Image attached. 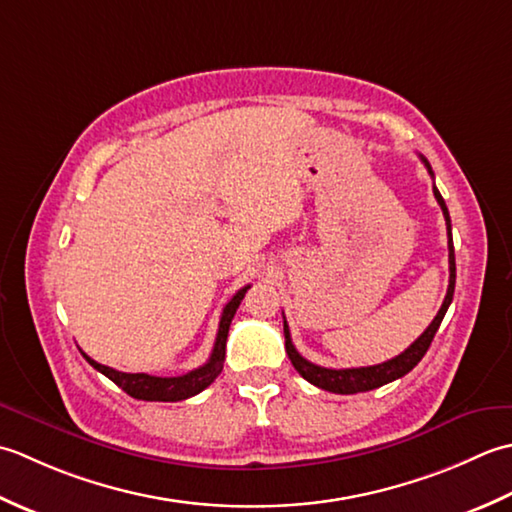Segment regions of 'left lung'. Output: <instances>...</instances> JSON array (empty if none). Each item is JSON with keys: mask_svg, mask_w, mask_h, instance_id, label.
<instances>
[{"mask_svg": "<svg viewBox=\"0 0 512 512\" xmlns=\"http://www.w3.org/2000/svg\"><path fill=\"white\" fill-rule=\"evenodd\" d=\"M422 163L426 165V170L433 176V170L429 161L424 159L420 154ZM433 194L437 198V203H440L444 218H446V232H448V269H451V276H448V289H446V298L442 302L440 311H437V316L433 318V322L426 331L422 333L420 338H417L409 349L402 351L400 356H395L387 362L382 364H373V367H360V369H327V367H318V364L309 362L300 356L296 351L294 342H291V333L287 327V320H285V349H287V356L294 364V369L305 378L307 382L314 384L318 389H325L331 393H340V395H351V393H362V391H371V389H378L382 384H389L393 380L402 378V375L409 373L417 362L424 358V353L429 351L433 336L437 333L442 325V318L446 314L448 305H451L453 300V291H455V249H453V236H451V218H448V207L444 203L442 194L437 192V187H433Z\"/></svg>", "mask_w": 512, "mask_h": 512, "instance_id": "8db88e82", "label": "left lung"}]
</instances>
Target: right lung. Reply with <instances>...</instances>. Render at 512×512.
<instances>
[{"instance_id":"add662e5","label":"right lung","mask_w":512,"mask_h":512,"mask_svg":"<svg viewBox=\"0 0 512 512\" xmlns=\"http://www.w3.org/2000/svg\"><path fill=\"white\" fill-rule=\"evenodd\" d=\"M247 289H249V285L238 289L232 296V300L227 302L223 314H221V322H218V333H216V342H214L210 360H207L203 367H198L190 373L176 375V378H159V375H148V373H123V371H117L112 367H106V364L95 362L92 358H88L86 353H83V358H86L99 373L110 378L114 384H117V387H121L128 395H132L134 400L179 402V400L192 398V395L201 393L203 389L210 387L218 375H221L229 325H232V318L236 314L238 305H241V300L245 298Z\"/></svg>"}]
</instances>
